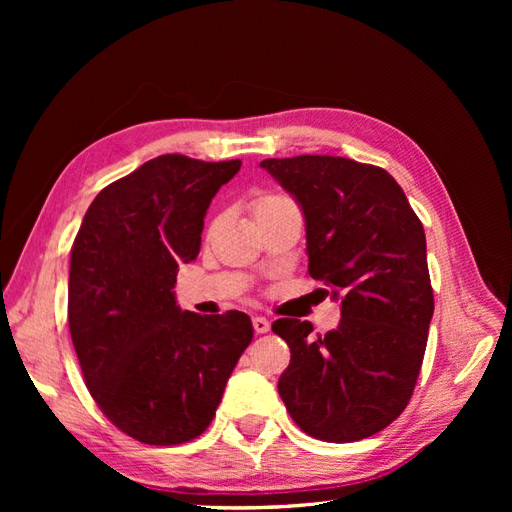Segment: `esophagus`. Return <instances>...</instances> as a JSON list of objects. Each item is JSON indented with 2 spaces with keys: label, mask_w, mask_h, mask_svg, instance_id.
Returning <instances> with one entry per match:
<instances>
[{
  "label": "esophagus",
  "mask_w": 512,
  "mask_h": 512,
  "mask_svg": "<svg viewBox=\"0 0 512 512\" xmlns=\"http://www.w3.org/2000/svg\"><path fill=\"white\" fill-rule=\"evenodd\" d=\"M252 324H254V331L256 333H267L271 329V322L267 318H262V316H254Z\"/></svg>",
  "instance_id": "obj_1"
}]
</instances>
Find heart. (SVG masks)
<instances>
[{
    "label": "heart",
    "mask_w": 512,
    "mask_h": 512,
    "mask_svg": "<svg viewBox=\"0 0 512 512\" xmlns=\"http://www.w3.org/2000/svg\"><path fill=\"white\" fill-rule=\"evenodd\" d=\"M284 200H288V198L277 196V194H262V196H258V198L254 200V215L262 213V211L273 207V205H280V203H284Z\"/></svg>",
    "instance_id": "heart-1"
}]
</instances>
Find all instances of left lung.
I'll list each match as a JSON object with an SVG mask.
<instances>
[{"label":"left lung","instance_id":"8db88e82","mask_svg":"<svg viewBox=\"0 0 512 512\" xmlns=\"http://www.w3.org/2000/svg\"><path fill=\"white\" fill-rule=\"evenodd\" d=\"M260 166L305 215L307 273L342 299L327 335L312 337L307 320L273 322L290 348L277 391L307 436H374L404 412L423 365L433 316L423 224L384 168L335 156Z\"/></svg>","mask_w":512,"mask_h":512}]
</instances>
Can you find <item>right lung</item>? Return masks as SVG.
I'll return each mask as SVG.
<instances>
[{
    "instance_id": "add662e5",
    "label": "right lung",
    "mask_w": 512,
    "mask_h": 512,
    "mask_svg": "<svg viewBox=\"0 0 512 512\" xmlns=\"http://www.w3.org/2000/svg\"><path fill=\"white\" fill-rule=\"evenodd\" d=\"M239 168L153 158L106 185L74 239L68 324L85 384L108 421L143 444L198 438L254 337L247 314L183 312L173 292L179 265L200 252L211 198Z\"/></svg>"
}]
</instances>
